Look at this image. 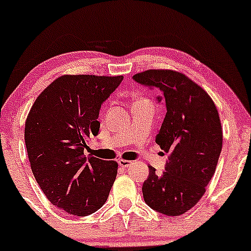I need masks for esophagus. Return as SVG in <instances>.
<instances>
[{
	"label": "esophagus",
	"mask_w": 251,
	"mask_h": 251,
	"mask_svg": "<svg viewBox=\"0 0 251 251\" xmlns=\"http://www.w3.org/2000/svg\"><path fill=\"white\" fill-rule=\"evenodd\" d=\"M118 164H119V166H122V168H128V166L132 164V162H129V160H125V159H119L118 160Z\"/></svg>",
	"instance_id": "1"
}]
</instances>
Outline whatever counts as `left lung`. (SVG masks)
Wrapping results in <instances>:
<instances>
[{"label":"left lung","instance_id":"1","mask_svg":"<svg viewBox=\"0 0 251 251\" xmlns=\"http://www.w3.org/2000/svg\"><path fill=\"white\" fill-rule=\"evenodd\" d=\"M132 79L159 89L158 102L166 106L155 143L169 159L160 175L149 166L144 200L157 212L179 216L198 203L215 174L223 142L218 111L209 94L179 72L150 70Z\"/></svg>","mask_w":251,"mask_h":251}]
</instances>
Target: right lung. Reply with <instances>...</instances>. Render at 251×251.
Returning a JSON list of instances; mask_svg holds the SVG:
<instances>
[{"label": "right lung", "mask_w": 251, "mask_h": 251, "mask_svg": "<svg viewBox=\"0 0 251 251\" xmlns=\"http://www.w3.org/2000/svg\"><path fill=\"white\" fill-rule=\"evenodd\" d=\"M124 76L63 75L36 98L25 120V142L34 177L56 208L88 216L107 200L118 164L86 157L98 134L99 112Z\"/></svg>", "instance_id": "add662e5"}]
</instances>
